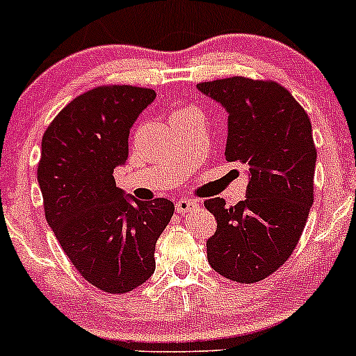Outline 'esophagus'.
Listing matches in <instances>:
<instances>
[{
	"mask_svg": "<svg viewBox=\"0 0 356 356\" xmlns=\"http://www.w3.org/2000/svg\"><path fill=\"white\" fill-rule=\"evenodd\" d=\"M198 207V203L193 200H179L175 201V211L177 213H188V211L195 210V208Z\"/></svg>",
	"mask_w": 356,
	"mask_h": 356,
	"instance_id": "obj_1",
	"label": "esophagus"
}]
</instances>
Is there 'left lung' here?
I'll return each mask as SVG.
<instances>
[{
  "label": "left lung",
  "instance_id": "8db88e82",
  "mask_svg": "<svg viewBox=\"0 0 356 356\" xmlns=\"http://www.w3.org/2000/svg\"><path fill=\"white\" fill-rule=\"evenodd\" d=\"M198 89L229 113L225 160L241 161L250 172L245 201H204L217 220L207 241L208 264L225 279L253 284L291 257L314 204L317 149L310 118L274 81L236 75Z\"/></svg>",
  "mask_w": 356,
  "mask_h": 356
}]
</instances>
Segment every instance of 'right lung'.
<instances>
[{
	"instance_id": "add662e5",
	"label": "right lung",
	"mask_w": 356,
	"mask_h": 356,
	"mask_svg": "<svg viewBox=\"0 0 356 356\" xmlns=\"http://www.w3.org/2000/svg\"><path fill=\"white\" fill-rule=\"evenodd\" d=\"M153 89L99 86L77 96L48 125L38 182L44 213L79 274L124 294L155 272V245L174 215L165 198H125L113 168L129 155V132Z\"/></svg>"
}]
</instances>
